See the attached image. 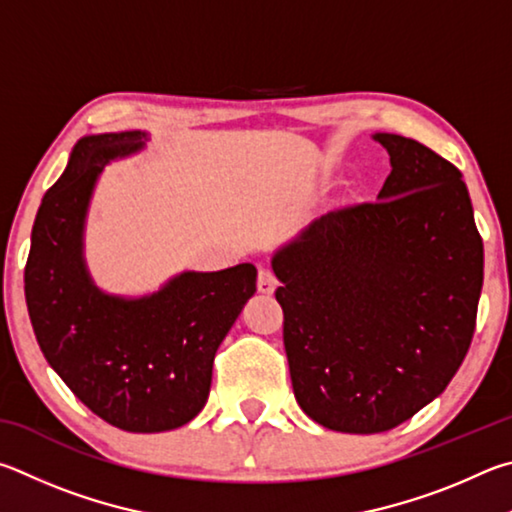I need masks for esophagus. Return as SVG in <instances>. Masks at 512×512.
<instances>
[{"mask_svg":"<svg viewBox=\"0 0 512 512\" xmlns=\"http://www.w3.org/2000/svg\"><path fill=\"white\" fill-rule=\"evenodd\" d=\"M258 292L263 294H272L276 290V285H279V279H276L272 270H267V267H261L258 270Z\"/></svg>","mask_w":512,"mask_h":512,"instance_id":"1","label":"esophagus"}]
</instances>
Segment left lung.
I'll use <instances>...</instances> for the list:
<instances>
[{"label":"left lung","mask_w":512,"mask_h":512,"mask_svg":"<svg viewBox=\"0 0 512 512\" xmlns=\"http://www.w3.org/2000/svg\"><path fill=\"white\" fill-rule=\"evenodd\" d=\"M375 141L391 157L378 200L328 211L272 258L294 398L344 434L387 432L441 396L483 285L461 170L400 134Z\"/></svg>","instance_id":"1"}]
</instances>
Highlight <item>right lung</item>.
Here are the masks:
<instances>
[{"instance_id":"add662e5","label":"right lung","mask_w":512,"mask_h":512,"mask_svg":"<svg viewBox=\"0 0 512 512\" xmlns=\"http://www.w3.org/2000/svg\"><path fill=\"white\" fill-rule=\"evenodd\" d=\"M146 132L80 139L42 197L24 267L33 333L62 382L98 418L125 432L186 425L211 389L213 357L256 292V267L184 272L159 292H101L83 258L85 215L107 161L143 148Z\"/></svg>"}]
</instances>
